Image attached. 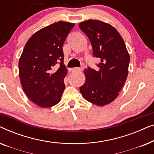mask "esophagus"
I'll list each match as a JSON object with an SVG mask.
<instances>
[{"label": "esophagus", "instance_id": "obj_1", "mask_svg": "<svg viewBox=\"0 0 154 154\" xmlns=\"http://www.w3.org/2000/svg\"><path fill=\"white\" fill-rule=\"evenodd\" d=\"M70 71H72V72H74V71H81V69L77 68V67H75V68L70 69Z\"/></svg>", "mask_w": 154, "mask_h": 154}]
</instances>
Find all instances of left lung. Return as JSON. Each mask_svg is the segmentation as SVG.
<instances>
[{
  "mask_svg": "<svg viewBox=\"0 0 154 154\" xmlns=\"http://www.w3.org/2000/svg\"><path fill=\"white\" fill-rule=\"evenodd\" d=\"M79 27L90 39L93 55L101 60L98 71L85 69L80 92L89 102L103 106L119 96L128 75L130 54L119 31L108 23L88 20Z\"/></svg>",
  "mask_w": 154,
  "mask_h": 154,
  "instance_id": "8db88e82",
  "label": "left lung"
}]
</instances>
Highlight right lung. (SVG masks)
Instances as JSON below:
<instances>
[{
    "instance_id": "obj_1",
    "label": "right lung",
    "mask_w": 154,
    "mask_h": 154,
    "mask_svg": "<svg viewBox=\"0 0 154 154\" xmlns=\"http://www.w3.org/2000/svg\"><path fill=\"white\" fill-rule=\"evenodd\" d=\"M74 25L59 21L40 29L26 42L19 60L23 90L29 100L42 108L53 106L61 100L67 74L62 47ZM58 62L60 66L55 70L54 67Z\"/></svg>"
}]
</instances>
